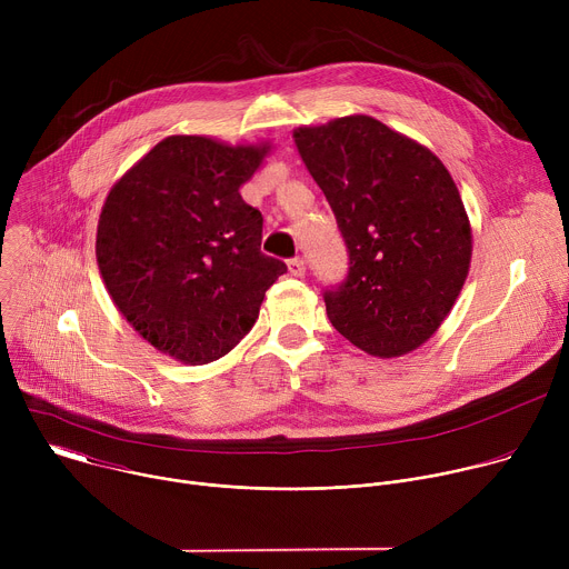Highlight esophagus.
Segmentation results:
<instances>
[{
  "label": "esophagus",
  "instance_id": "esophagus-1",
  "mask_svg": "<svg viewBox=\"0 0 569 569\" xmlns=\"http://www.w3.org/2000/svg\"><path fill=\"white\" fill-rule=\"evenodd\" d=\"M288 272L292 274V277H303V272H306V263H303V259H290L288 261Z\"/></svg>",
  "mask_w": 569,
  "mask_h": 569
}]
</instances>
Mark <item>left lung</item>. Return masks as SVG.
<instances>
[{
    "label": "left lung",
    "mask_w": 569,
    "mask_h": 569,
    "mask_svg": "<svg viewBox=\"0 0 569 569\" xmlns=\"http://www.w3.org/2000/svg\"><path fill=\"white\" fill-rule=\"evenodd\" d=\"M349 252L323 292L336 331L369 356L398 358L432 338L468 277L470 222L441 159L373 117L295 130Z\"/></svg>",
    "instance_id": "8db88e82"
}]
</instances>
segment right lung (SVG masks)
Listing matches in <instances>:
<instances>
[{
	"instance_id": "right-lung-1",
	"label": "right lung",
	"mask_w": 569,
	"mask_h": 569,
	"mask_svg": "<svg viewBox=\"0 0 569 569\" xmlns=\"http://www.w3.org/2000/svg\"><path fill=\"white\" fill-rule=\"evenodd\" d=\"M268 150L167 137L101 209L97 261L114 306L146 342L184 365L229 353L288 270L261 252L263 216L238 193Z\"/></svg>"
}]
</instances>
